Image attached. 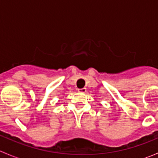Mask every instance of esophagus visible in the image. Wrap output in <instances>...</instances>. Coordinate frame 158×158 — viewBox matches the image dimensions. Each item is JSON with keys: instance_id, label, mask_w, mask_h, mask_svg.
<instances>
[{"instance_id": "1", "label": "esophagus", "mask_w": 158, "mask_h": 158, "mask_svg": "<svg viewBox=\"0 0 158 158\" xmlns=\"http://www.w3.org/2000/svg\"><path fill=\"white\" fill-rule=\"evenodd\" d=\"M78 92H80V93H85V92H87V89H86V88L79 89H78Z\"/></svg>"}]
</instances>
